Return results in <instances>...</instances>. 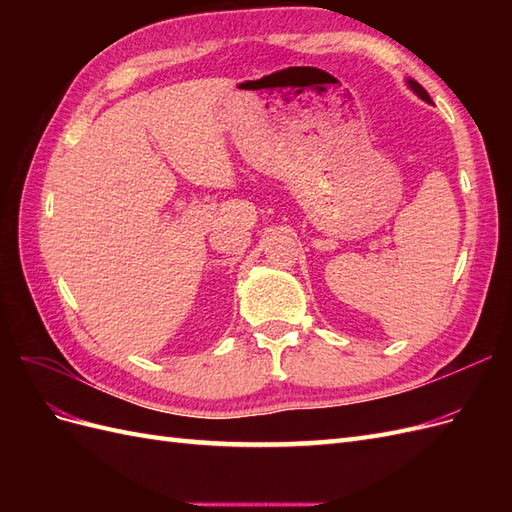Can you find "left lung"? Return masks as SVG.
<instances>
[{
    "instance_id": "8db88e82",
    "label": "left lung",
    "mask_w": 512,
    "mask_h": 512,
    "mask_svg": "<svg viewBox=\"0 0 512 512\" xmlns=\"http://www.w3.org/2000/svg\"><path fill=\"white\" fill-rule=\"evenodd\" d=\"M406 85L414 91V94H416L418 98H421V100H425V102H429V104H431V98H429V94H427L423 85H418L414 79H406Z\"/></svg>"
}]
</instances>
